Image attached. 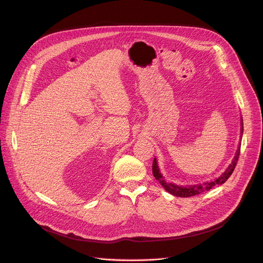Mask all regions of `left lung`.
<instances>
[{"mask_svg":"<svg viewBox=\"0 0 263 263\" xmlns=\"http://www.w3.org/2000/svg\"><path fill=\"white\" fill-rule=\"evenodd\" d=\"M241 133L243 132V122L241 120ZM240 147H241V144H239V147H238V150L236 152V155L234 157V160L232 162V164L229 166V168H227L223 174H221V176L216 179L215 181H211V182H206V183H203V184H198V185H190V186H179V185H176V184H172V183H167L163 176L162 173L160 172V169H159V166H157V162H156V159H154L153 161V164H152V172H153V176L154 178L159 181L161 183V185L165 188L166 191H168L169 194H171L172 196H176V197H181V198H189V197H194V196H197V195H200L202 194V192L206 191V190H209L212 189L214 186L216 185H221L223 183H225L227 181V179H229L231 176L233 171L235 170V167L237 165V162H238V159H239V154H240Z\"/></svg>","mask_w":263,"mask_h":263,"instance_id":"obj_1","label":"left lung"}]
</instances>
